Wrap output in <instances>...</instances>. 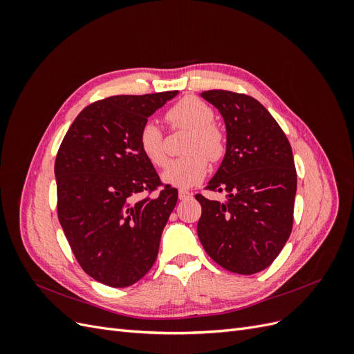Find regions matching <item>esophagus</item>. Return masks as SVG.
Listing matches in <instances>:
<instances>
[{"label": "esophagus", "instance_id": "34e87169", "mask_svg": "<svg viewBox=\"0 0 354 354\" xmlns=\"http://www.w3.org/2000/svg\"><path fill=\"white\" fill-rule=\"evenodd\" d=\"M192 196V194L189 190H186V189H180L178 190V199L180 201H185V199H187V198H190Z\"/></svg>", "mask_w": 354, "mask_h": 354}]
</instances>
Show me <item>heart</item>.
<instances>
[{"label": "heart", "instance_id": "b5f03b06", "mask_svg": "<svg viewBox=\"0 0 354 354\" xmlns=\"http://www.w3.org/2000/svg\"><path fill=\"white\" fill-rule=\"evenodd\" d=\"M165 120L171 128L190 131L183 147L185 158L171 160L162 178L165 183L189 187L205 177L208 160L217 162L226 152V137L221 128L214 124L216 113L208 103L187 95L167 111ZM138 149L152 165L162 168L167 164L164 133L159 127L147 121L138 133Z\"/></svg>", "mask_w": 354, "mask_h": 354}]
</instances>
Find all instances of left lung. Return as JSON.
Returning a JSON list of instances; mask_svg holds the SVG:
<instances>
[{
    "mask_svg": "<svg viewBox=\"0 0 354 354\" xmlns=\"http://www.w3.org/2000/svg\"><path fill=\"white\" fill-rule=\"evenodd\" d=\"M227 130V151L205 190L227 192V201L198 194V236L223 269L254 274L269 267L285 246L294 223L297 171L285 133L251 95L209 90Z\"/></svg>",
    "mask_w": 354,
    "mask_h": 354,
    "instance_id": "8db88e82",
    "label": "left lung"
}]
</instances>
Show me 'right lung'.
I'll return each mask as SVG.
<instances>
[{
	"instance_id": "obj_1",
	"label": "right lung",
	"mask_w": 354,
	"mask_h": 354,
	"mask_svg": "<svg viewBox=\"0 0 354 354\" xmlns=\"http://www.w3.org/2000/svg\"><path fill=\"white\" fill-rule=\"evenodd\" d=\"M176 94L94 102L81 111L59 147V221L82 270L108 286H130L152 269L177 203V189L160 181L138 149L147 118Z\"/></svg>"
}]
</instances>
